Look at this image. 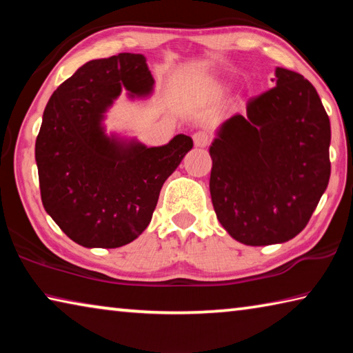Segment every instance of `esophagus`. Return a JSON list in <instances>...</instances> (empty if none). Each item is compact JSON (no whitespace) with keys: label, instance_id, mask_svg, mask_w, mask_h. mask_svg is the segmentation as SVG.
Returning <instances> with one entry per match:
<instances>
[{"label":"esophagus","instance_id":"34e87169","mask_svg":"<svg viewBox=\"0 0 353 353\" xmlns=\"http://www.w3.org/2000/svg\"><path fill=\"white\" fill-rule=\"evenodd\" d=\"M193 143L196 148H205L210 143V135L204 132V130H199V132L193 135Z\"/></svg>","mask_w":353,"mask_h":353}]
</instances>
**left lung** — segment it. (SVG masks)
<instances>
[{
	"label": "left lung",
	"mask_w": 353,
	"mask_h": 353,
	"mask_svg": "<svg viewBox=\"0 0 353 353\" xmlns=\"http://www.w3.org/2000/svg\"><path fill=\"white\" fill-rule=\"evenodd\" d=\"M330 119L302 74L276 68V87L221 124L212 141L216 218L248 246L285 243L305 229L330 179Z\"/></svg>",
	"instance_id": "1"
}]
</instances>
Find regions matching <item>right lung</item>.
<instances>
[{"mask_svg":"<svg viewBox=\"0 0 353 353\" xmlns=\"http://www.w3.org/2000/svg\"><path fill=\"white\" fill-rule=\"evenodd\" d=\"M123 90L130 99L152 94L143 54L121 52L82 65L48 101L35 141L45 210L83 248H121L139 238L165 181L193 148L183 134L154 148L107 134L105 113Z\"/></svg>","mask_w":353,"mask_h":353,"instance_id":"right-lung-1","label":"right lung"}]
</instances>
